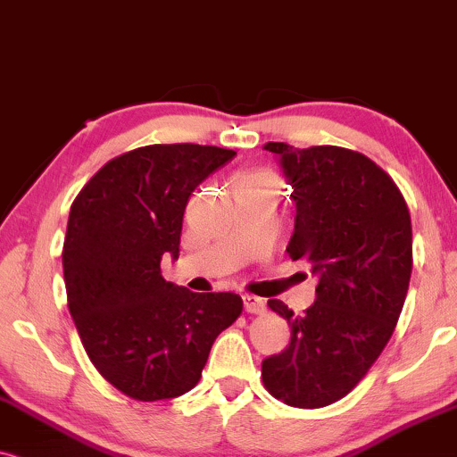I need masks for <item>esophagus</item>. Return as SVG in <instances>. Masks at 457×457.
Wrapping results in <instances>:
<instances>
[{
    "label": "esophagus",
    "instance_id": "34e87169",
    "mask_svg": "<svg viewBox=\"0 0 457 457\" xmlns=\"http://www.w3.org/2000/svg\"><path fill=\"white\" fill-rule=\"evenodd\" d=\"M244 309L247 313H262L264 312V301L258 296L244 295Z\"/></svg>",
    "mask_w": 457,
    "mask_h": 457
}]
</instances>
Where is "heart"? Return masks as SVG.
I'll return each instance as SVG.
<instances>
[{"label":"heart","mask_w":457,"mask_h":457,"mask_svg":"<svg viewBox=\"0 0 457 457\" xmlns=\"http://www.w3.org/2000/svg\"><path fill=\"white\" fill-rule=\"evenodd\" d=\"M233 182H239V184H269L271 186V176L264 171H247V173H241L233 179Z\"/></svg>","instance_id":"obj_1"}]
</instances>
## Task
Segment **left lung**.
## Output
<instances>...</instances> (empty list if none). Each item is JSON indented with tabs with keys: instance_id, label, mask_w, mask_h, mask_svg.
<instances>
[{
	"instance_id": "1",
	"label": "left lung",
	"mask_w": 457,
	"mask_h": 457,
	"mask_svg": "<svg viewBox=\"0 0 457 457\" xmlns=\"http://www.w3.org/2000/svg\"><path fill=\"white\" fill-rule=\"evenodd\" d=\"M262 150L292 186L296 216L286 252L318 279L303 315L269 301L292 335L262 360V381L290 407H326L356 387L401 318L413 267L411 216L396 184L364 154L284 142Z\"/></svg>"
}]
</instances>
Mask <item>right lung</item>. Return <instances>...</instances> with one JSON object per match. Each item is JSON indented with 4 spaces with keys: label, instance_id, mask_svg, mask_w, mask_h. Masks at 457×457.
Listing matches in <instances>:
<instances>
[{
    "label": "right lung",
    "instance_id": "obj_1",
    "mask_svg": "<svg viewBox=\"0 0 457 457\" xmlns=\"http://www.w3.org/2000/svg\"><path fill=\"white\" fill-rule=\"evenodd\" d=\"M235 150L154 144L105 162L73 201L63 244L67 305L88 358L135 401L193 390L239 295H196L161 275L179 256L186 203Z\"/></svg>",
    "mask_w": 457,
    "mask_h": 457
}]
</instances>
